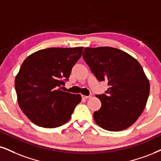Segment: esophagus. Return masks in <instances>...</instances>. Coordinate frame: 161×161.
<instances>
[{"instance_id":"esophagus-1","label":"esophagus","mask_w":161,"mask_h":161,"mask_svg":"<svg viewBox=\"0 0 161 161\" xmlns=\"http://www.w3.org/2000/svg\"><path fill=\"white\" fill-rule=\"evenodd\" d=\"M82 98L84 99H89V98H92V96H82Z\"/></svg>"}]
</instances>
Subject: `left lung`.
<instances>
[{
    "instance_id": "obj_1",
    "label": "left lung",
    "mask_w": 161,
    "mask_h": 161,
    "mask_svg": "<svg viewBox=\"0 0 161 161\" xmlns=\"http://www.w3.org/2000/svg\"><path fill=\"white\" fill-rule=\"evenodd\" d=\"M83 57L99 81H108L106 94L96 95L102 107L94 112L96 124L110 131L132 125L142 114L150 92L140 63L128 53L111 47H86Z\"/></svg>"
}]
</instances>
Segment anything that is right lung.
Here are the masks:
<instances>
[{
  "label": "right lung",
  "instance_id": "obj_1",
  "mask_svg": "<svg viewBox=\"0 0 161 161\" xmlns=\"http://www.w3.org/2000/svg\"><path fill=\"white\" fill-rule=\"evenodd\" d=\"M84 47H49L25 59L15 80L18 103L36 125L52 128L70 119L80 94L60 90L71 69L80 58Z\"/></svg>",
  "mask_w": 161,
  "mask_h": 161
}]
</instances>
